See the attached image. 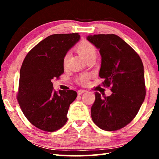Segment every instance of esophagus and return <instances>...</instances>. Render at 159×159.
<instances>
[{
    "label": "esophagus",
    "instance_id": "esophagus-1",
    "mask_svg": "<svg viewBox=\"0 0 159 159\" xmlns=\"http://www.w3.org/2000/svg\"><path fill=\"white\" fill-rule=\"evenodd\" d=\"M86 90H78V95H81V94H83V93H85Z\"/></svg>",
    "mask_w": 159,
    "mask_h": 159
}]
</instances>
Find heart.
Here are the masks:
<instances>
[{
  "mask_svg": "<svg viewBox=\"0 0 159 159\" xmlns=\"http://www.w3.org/2000/svg\"><path fill=\"white\" fill-rule=\"evenodd\" d=\"M76 50L77 52L85 59V60L91 57V56L96 55L95 48L94 47V45L93 44H91L90 42L86 41H83L80 42V43L78 45V46L76 48ZM69 58H70V54L69 52L65 54V55L64 56L62 63H63V66L64 68H66V67H67V66H68ZM89 79H90V75L88 74L82 75V76L79 78V83L82 85H85L86 83L88 82Z\"/></svg>",
  "mask_w": 159,
  "mask_h": 159,
  "instance_id": "b5f03b06",
  "label": "heart"
}]
</instances>
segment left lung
Listing matches in <instances>:
<instances>
[{"mask_svg":"<svg viewBox=\"0 0 159 159\" xmlns=\"http://www.w3.org/2000/svg\"><path fill=\"white\" fill-rule=\"evenodd\" d=\"M87 40L99 50V77L112 92L108 97L95 93L91 117L102 130H119L133 120L144 100L143 64L138 53L116 35H89Z\"/></svg>","mask_w":159,"mask_h":159,"instance_id":"8db88e82","label":"left lung"}]
</instances>
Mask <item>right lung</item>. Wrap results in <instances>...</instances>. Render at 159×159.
Returning a JSON list of instances; mask_svg holds the SVG:
<instances>
[{"label": "right lung", "mask_w": 159, "mask_h": 159, "mask_svg": "<svg viewBox=\"0 0 159 159\" xmlns=\"http://www.w3.org/2000/svg\"><path fill=\"white\" fill-rule=\"evenodd\" d=\"M80 39L78 33L51 35L29 51L24 60L17 100L29 122L42 130H57L67 121L69 106L77 93L71 90L57 93L52 80L64 73V56Z\"/></svg>", "instance_id": "obj_1"}]
</instances>
